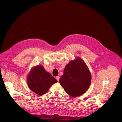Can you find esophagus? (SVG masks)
Wrapping results in <instances>:
<instances>
[{
  "label": "esophagus",
  "instance_id": "obj_1",
  "mask_svg": "<svg viewBox=\"0 0 122 122\" xmlns=\"http://www.w3.org/2000/svg\"><path fill=\"white\" fill-rule=\"evenodd\" d=\"M56 79L57 80V81H59V79H60V77H59V76H57V77H56Z\"/></svg>",
  "mask_w": 122,
  "mask_h": 122
}]
</instances>
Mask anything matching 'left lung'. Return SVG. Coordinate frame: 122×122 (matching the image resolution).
Here are the masks:
<instances>
[{"mask_svg":"<svg viewBox=\"0 0 122 122\" xmlns=\"http://www.w3.org/2000/svg\"><path fill=\"white\" fill-rule=\"evenodd\" d=\"M91 75L85 63L77 57L66 65L59 83L71 97H77L85 93L89 87Z\"/></svg>","mask_w":122,"mask_h":122,"instance_id":"obj_1","label":"left lung"}]
</instances>
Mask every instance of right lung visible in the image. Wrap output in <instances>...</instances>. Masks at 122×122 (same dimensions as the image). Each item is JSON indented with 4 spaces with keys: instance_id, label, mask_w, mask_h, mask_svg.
I'll return each mask as SVG.
<instances>
[{
    "instance_id": "right-lung-1",
    "label": "right lung",
    "mask_w": 122,
    "mask_h": 122,
    "mask_svg": "<svg viewBox=\"0 0 122 122\" xmlns=\"http://www.w3.org/2000/svg\"><path fill=\"white\" fill-rule=\"evenodd\" d=\"M57 81L47 72L41 65L33 67L28 74L27 78L29 89L39 96L45 94L50 87Z\"/></svg>"
}]
</instances>
